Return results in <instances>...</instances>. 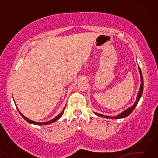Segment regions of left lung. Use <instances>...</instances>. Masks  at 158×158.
Here are the masks:
<instances>
[{"instance_id":"1","label":"left lung","mask_w":158,"mask_h":158,"mask_svg":"<svg viewBox=\"0 0 158 158\" xmlns=\"http://www.w3.org/2000/svg\"><path fill=\"white\" fill-rule=\"evenodd\" d=\"M138 69H139V74H140V77H141V84H140V88H139V93H138V94H137V99H136V101H135V104H134V105H133L132 106H130V108L125 109V111L121 112V114H118L117 116H105V115L100 114L96 113V112H94L95 115H97V116H100V117L106 118L119 119V118H123L127 117V116H129V115H130L131 113H132L134 109H135V108L136 107V106L137 105L139 101L140 98H141V95H142L143 90V76H142V73H141V68H139V66H138Z\"/></svg>"}]
</instances>
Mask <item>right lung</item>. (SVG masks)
<instances>
[{
    "label": "right lung",
    "instance_id": "right-lung-1",
    "mask_svg": "<svg viewBox=\"0 0 158 158\" xmlns=\"http://www.w3.org/2000/svg\"><path fill=\"white\" fill-rule=\"evenodd\" d=\"M14 102H15V100H14ZM15 105H16V103H15ZM65 107H64L63 110L62 111H61V113H60L59 114H58L57 116H56V117L54 118H53V119H52V120H50V121H47V122H44V123H39V122H35V121H31V120L28 119V118H26V116H23V115L22 114H21V112L19 111V110L17 107V110H18V111H19V114H21V116H22V117L23 118H24V120H26V121H27L28 123H31V124H34V125H49V124H51V123H52L55 122V121H56L57 120L59 119L60 118L63 116V113H64V110H65Z\"/></svg>",
    "mask_w": 158,
    "mask_h": 158
}]
</instances>
